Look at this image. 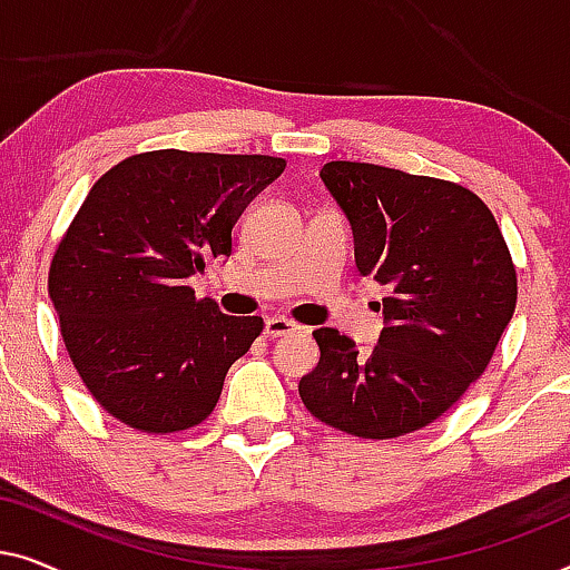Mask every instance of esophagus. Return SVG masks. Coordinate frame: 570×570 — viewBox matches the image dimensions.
<instances>
[{"label":"esophagus","instance_id":"esophagus-1","mask_svg":"<svg viewBox=\"0 0 570 570\" xmlns=\"http://www.w3.org/2000/svg\"><path fill=\"white\" fill-rule=\"evenodd\" d=\"M301 326L295 324V322H291V318H285V316H269L267 322H264V334H267V337H287V334H295L298 332Z\"/></svg>","mask_w":570,"mask_h":570}]
</instances>
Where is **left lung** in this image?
Listing matches in <instances>:
<instances>
[{"instance_id":"obj_1","label":"left lung","mask_w":570,"mask_h":570,"mask_svg":"<svg viewBox=\"0 0 570 570\" xmlns=\"http://www.w3.org/2000/svg\"><path fill=\"white\" fill-rule=\"evenodd\" d=\"M322 181L345 213L363 277L386 287L371 350L332 326L298 392L322 423L396 439L441 417L482 376L517 308V269L478 194L373 163L332 160Z\"/></svg>"}]
</instances>
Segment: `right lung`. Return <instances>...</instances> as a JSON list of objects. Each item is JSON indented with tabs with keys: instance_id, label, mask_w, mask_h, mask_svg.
<instances>
[{
	"instance_id": "1",
	"label": "right lung",
	"mask_w": 570,
	"mask_h": 570,
	"mask_svg": "<svg viewBox=\"0 0 570 570\" xmlns=\"http://www.w3.org/2000/svg\"><path fill=\"white\" fill-rule=\"evenodd\" d=\"M283 170L269 155L155 150L92 184L53 254L49 295L77 373L124 425L174 433L215 410L264 322L197 301L189 277L230 256L233 225Z\"/></svg>"
}]
</instances>
